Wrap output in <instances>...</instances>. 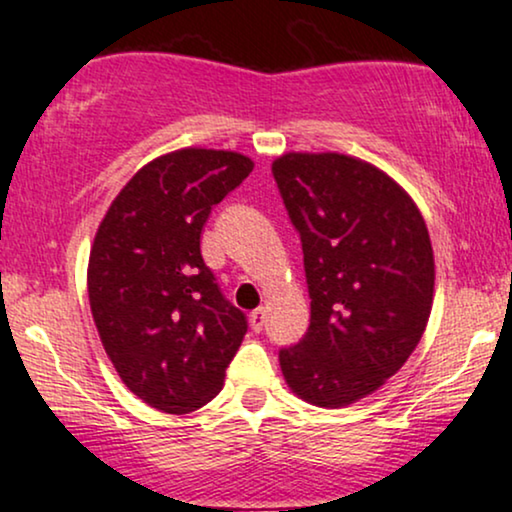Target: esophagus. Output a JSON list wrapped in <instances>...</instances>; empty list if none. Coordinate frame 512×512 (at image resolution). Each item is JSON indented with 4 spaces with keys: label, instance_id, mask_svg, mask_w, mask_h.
I'll return each mask as SVG.
<instances>
[{
    "label": "esophagus",
    "instance_id": "obj_1",
    "mask_svg": "<svg viewBox=\"0 0 512 512\" xmlns=\"http://www.w3.org/2000/svg\"><path fill=\"white\" fill-rule=\"evenodd\" d=\"M249 323L256 332H261L263 325H266V308H256V311H251L249 313Z\"/></svg>",
    "mask_w": 512,
    "mask_h": 512
}]
</instances>
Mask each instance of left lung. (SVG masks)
Listing matches in <instances>:
<instances>
[{
  "instance_id": "8db88e82",
  "label": "left lung",
  "mask_w": 512,
  "mask_h": 512,
  "mask_svg": "<svg viewBox=\"0 0 512 512\" xmlns=\"http://www.w3.org/2000/svg\"><path fill=\"white\" fill-rule=\"evenodd\" d=\"M301 235L311 325L280 351L299 399L342 408L372 394L418 346L434 299V251L399 182L356 156L289 151L273 161Z\"/></svg>"
}]
</instances>
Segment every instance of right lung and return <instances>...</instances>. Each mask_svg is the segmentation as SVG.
Wrapping results in <instances>:
<instances>
[{
	"label": "right lung",
	"mask_w": 512,
	"mask_h": 512,
	"mask_svg": "<svg viewBox=\"0 0 512 512\" xmlns=\"http://www.w3.org/2000/svg\"><path fill=\"white\" fill-rule=\"evenodd\" d=\"M251 170L237 151H170L132 175L94 235V325L125 387L163 413L206 406L249 327L201 258V230Z\"/></svg>",
	"instance_id": "add662e5"
}]
</instances>
